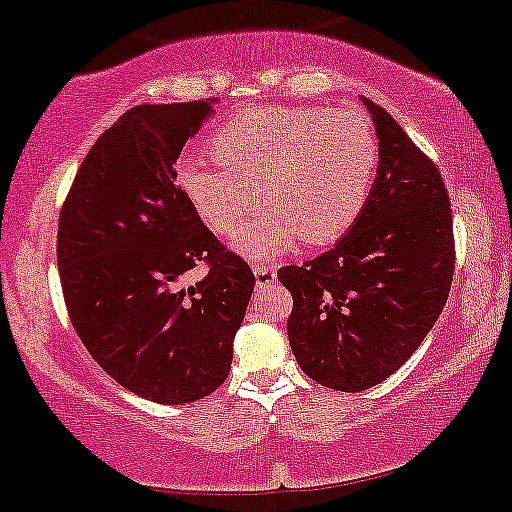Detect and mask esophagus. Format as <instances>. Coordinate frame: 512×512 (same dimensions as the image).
Segmentation results:
<instances>
[{
    "label": "esophagus",
    "instance_id": "esophagus-1",
    "mask_svg": "<svg viewBox=\"0 0 512 512\" xmlns=\"http://www.w3.org/2000/svg\"><path fill=\"white\" fill-rule=\"evenodd\" d=\"M252 274H255V281H257V288H264V286H272L276 281V269L272 264H252Z\"/></svg>",
    "mask_w": 512,
    "mask_h": 512
}]
</instances>
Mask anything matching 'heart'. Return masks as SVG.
Wrapping results in <instances>:
<instances>
[{
	"instance_id": "1",
	"label": "heart",
	"mask_w": 512,
	"mask_h": 512,
	"mask_svg": "<svg viewBox=\"0 0 512 512\" xmlns=\"http://www.w3.org/2000/svg\"><path fill=\"white\" fill-rule=\"evenodd\" d=\"M217 164L188 159L176 186L219 236H231L259 201L273 202L233 236L250 260H272L303 238L329 243L355 224L379 171V138L362 112L264 104L233 114L209 140Z\"/></svg>"
}]
</instances>
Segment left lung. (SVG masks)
<instances>
[{
	"label": "left lung",
	"instance_id": "obj_1",
	"mask_svg": "<svg viewBox=\"0 0 512 512\" xmlns=\"http://www.w3.org/2000/svg\"><path fill=\"white\" fill-rule=\"evenodd\" d=\"M379 138L365 209L331 250L279 269L293 295L288 341L310 379L357 393L389 379L429 334L451 291L453 214L436 164L362 97Z\"/></svg>",
	"mask_w": 512,
	"mask_h": 512
}]
</instances>
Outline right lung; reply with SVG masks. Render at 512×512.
<instances>
[{
  "instance_id": "right-lung-1",
  "label": "right lung",
  "mask_w": 512,
  "mask_h": 512,
  "mask_svg": "<svg viewBox=\"0 0 512 512\" xmlns=\"http://www.w3.org/2000/svg\"><path fill=\"white\" fill-rule=\"evenodd\" d=\"M217 100L138 104L80 164L59 217L66 310L95 362L162 405L209 396L231 372L255 274L202 224L176 186V159ZM197 261L206 279L188 289Z\"/></svg>"
}]
</instances>
